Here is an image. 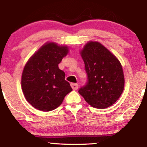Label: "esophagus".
I'll return each instance as SVG.
<instances>
[{
  "instance_id": "esophagus-1",
  "label": "esophagus",
  "mask_w": 147,
  "mask_h": 147,
  "mask_svg": "<svg viewBox=\"0 0 147 147\" xmlns=\"http://www.w3.org/2000/svg\"><path fill=\"white\" fill-rule=\"evenodd\" d=\"M70 86H71L72 88L74 90H77V89H78V88H79L78 84H74V83H72V84H70Z\"/></svg>"
}]
</instances>
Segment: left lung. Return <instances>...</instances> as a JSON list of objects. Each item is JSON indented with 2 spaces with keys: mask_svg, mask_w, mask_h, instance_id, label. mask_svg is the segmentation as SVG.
<instances>
[{
  "mask_svg": "<svg viewBox=\"0 0 147 147\" xmlns=\"http://www.w3.org/2000/svg\"><path fill=\"white\" fill-rule=\"evenodd\" d=\"M88 76L79 93L97 109L112 106L122 95L124 77L120 62L99 42L89 41L81 50Z\"/></svg>",
  "mask_w": 147,
  "mask_h": 147,
  "instance_id": "1",
  "label": "left lung"
}]
</instances>
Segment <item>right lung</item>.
<instances>
[{
  "label": "right lung",
  "mask_w": 147,
  "mask_h": 147,
  "mask_svg": "<svg viewBox=\"0 0 147 147\" xmlns=\"http://www.w3.org/2000/svg\"><path fill=\"white\" fill-rule=\"evenodd\" d=\"M68 53L65 45L47 43L27 62L22 73L21 87L25 99L35 109L55 110L72 90L65 80V72L58 66Z\"/></svg>",
  "instance_id": "1"
}]
</instances>
